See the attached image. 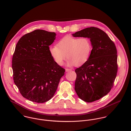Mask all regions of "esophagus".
<instances>
[{
	"mask_svg": "<svg viewBox=\"0 0 131 131\" xmlns=\"http://www.w3.org/2000/svg\"><path fill=\"white\" fill-rule=\"evenodd\" d=\"M72 71V69H66V71L67 72H69V71Z\"/></svg>",
	"mask_w": 131,
	"mask_h": 131,
	"instance_id": "34e87169",
	"label": "esophagus"
}]
</instances>
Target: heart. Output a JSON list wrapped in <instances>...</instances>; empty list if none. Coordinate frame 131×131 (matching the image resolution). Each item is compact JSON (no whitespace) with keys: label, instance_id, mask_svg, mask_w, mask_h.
<instances>
[{"label":"heart","instance_id":"heart-1","mask_svg":"<svg viewBox=\"0 0 131 131\" xmlns=\"http://www.w3.org/2000/svg\"><path fill=\"white\" fill-rule=\"evenodd\" d=\"M92 49V44L88 38L67 36L58 42L57 46L50 47L49 52L58 65H62L68 57V66L75 64L79 67L88 60Z\"/></svg>","mask_w":131,"mask_h":131}]
</instances>
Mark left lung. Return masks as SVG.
Wrapping results in <instances>:
<instances>
[{
  "label": "left lung",
  "mask_w": 131,
  "mask_h": 131,
  "mask_svg": "<svg viewBox=\"0 0 131 131\" xmlns=\"http://www.w3.org/2000/svg\"><path fill=\"white\" fill-rule=\"evenodd\" d=\"M89 38L92 49L88 60L75 70V90L78 97L92 102L108 93L117 72V50L113 42L102 30L87 28L72 34Z\"/></svg>",
  "instance_id": "left-lung-1"
}]
</instances>
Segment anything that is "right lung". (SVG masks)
<instances>
[{"mask_svg": "<svg viewBox=\"0 0 131 131\" xmlns=\"http://www.w3.org/2000/svg\"><path fill=\"white\" fill-rule=\"evenodd\" d=\"M56 36L54 32L36 30L22 36L17 44L12 59L14 82L21 95L31 101L49 100L64 75L65 70L49 52Z\"/></svg>", "mask_w": 131, "mask_h": 131, "instance_id": "obj_1", "label": "right lung"}]
</instances>
